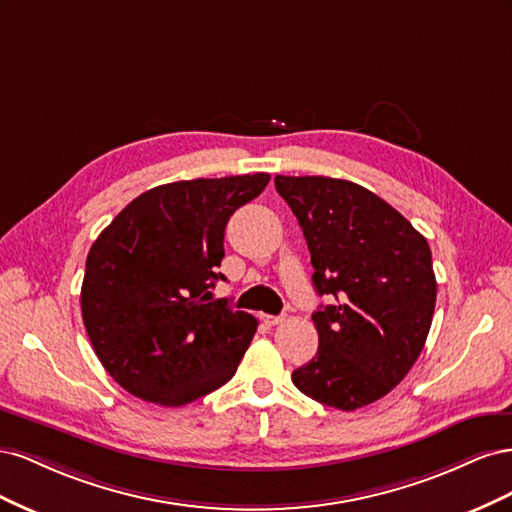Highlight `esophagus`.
Instances as JSON below:
<instances>
[{"label": "esophagus", "instance_id": "34e87169", "mask_svg": "<svg viewBox=\"0 0 512 512\" xmlns=\"http://www.w3.org/2000/svg\"><path fill=\"white\" fill-rule=\"evenodd\" d=\"M262 320H265V324H269V327H275V324L284 322V316H269V314H265V316H262Z\"/></svg>", "mask_w": 512, "mask_h": 512}]
</instances>
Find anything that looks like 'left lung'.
Returning <instances> with one entry per match:
<instances>
[{
    "mask_svg": "<svg viewBox=\"0 0 512 512\" xmlns=\"http://www.w3.org/2000/svg\"><path fill=\"white\" fill-rule=\"evenodd\" d=\"M312 254L314 288L335 305L312 314L318 352L292 371L324 406L374 404L406 378L436 307L427 239L363 185L331 177H275Z\"/></svg>",
    "mask_w": 512,
    "mask_h": 512,
    "instance_id": "8db88e82",
    "label": "left lung"
}]
</instances>
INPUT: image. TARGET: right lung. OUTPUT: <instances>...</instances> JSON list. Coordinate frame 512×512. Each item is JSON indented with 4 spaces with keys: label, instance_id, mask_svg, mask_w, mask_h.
<instances>
[{
    "label": "right lung",
    "instance_id": "1",
    "mask_svg": "<svg viewBox=\"0 0 512 512\" xmlns=\"http://www.w3.org/2000/svg\"><path fill=\"white\" fill-rule=\"evenodd\" d=\"M267 173L158 185L123 209L91 245L81 312L100 363L128 393L185 406L226 384L258 320L213 299L226 280L230 215L269 183Z\"/></svg>",
    "mask_w": 512,
    "mask_h": 512
}]
</instances>
